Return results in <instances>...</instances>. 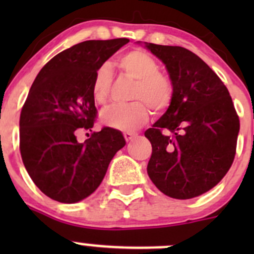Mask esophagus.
<instances>
[{
    "label": "esophagus",
    "instance_id": "34e87169",
    "mask_svg": "<svg viewBox=\"0 0 254 254\" xmlns=\"http://www.w3.org/2000/svg\"><path fill=\"white\" fill-rule=\"evenodd\" d=\"M135 135H136V134H134V132H130V131L124 132V137H125V140H127V141H131L132 137H134Z\"/></svg>",
    "mask_w": 254,
    "mask_h": 254
}]
</instances>
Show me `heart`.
I'll return each instance as SVG.
<instances>
[{
    "instance_id": "b5f03b06",
    "label": "heart",
    "mask_w": 254,
    "mask_h": 254,
    "mask_svg": "<svg viewBox=\"0 0 254 254\" xmlns=\"http://www.w3.org/2000/svg\"><path fill=\"white\" fill-rule=\"evenodd\" d=\"M119 66L127 76L136 79L131 98L139 101L129 104H113L102 112L101 120L103 125L112 129L129 131L147 122L146 104L153 112L167 108L172 98V84L165 75L158 72L157 63L142 50L124 54L119 59ZM111 79L112 73L108 65L97 68L92 79V97L97 103L102 104L107 101Z\"/></svg>"
}]
</instances>
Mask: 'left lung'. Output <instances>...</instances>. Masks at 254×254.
Returning a JSON list of instances; mask_svg holds the SVG:
<instances>
[{
  "mask_svg": "<svg viewBox=\"0 0 254 254\" xmlns=\"http://www.w3.org/2000/svg\"><path fill=\"white\" fill-rule=\"evenodd\" d=\"M143 47L162 61L172 83L170 107L145 131L152 145L147 175L167 196L195 198L214 188L234 162L237 113L226 86L198 55L182 47Z\"/></svg>",
  "mask_w": 254,
  "mask_h": 254,
  "instance_id": "8db88e82",
  "label": "left lung"
}]
</instances>
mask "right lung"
Wrapping results in <instances>:
<instances>
[{"instance_id":"add662e5","label":"right lung","mask_w":254,"mask_h":254,"mask_svg":"<svg viewBox=\"0 0 254 254\" xmlns=\"http://www.w3.org/2000/svg\"><path fill=\"white\" fill-rule=\"evenodd\" d=\"M127 43L119 38L73 45L54 56L30 87L20 112V156L35 186L53 200L73 204L91 195L125 146L122 131L112 127L84 142L76 134L93 127L94 72Z\"/></svg>"}]
</instances>
